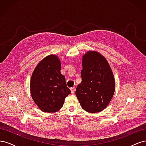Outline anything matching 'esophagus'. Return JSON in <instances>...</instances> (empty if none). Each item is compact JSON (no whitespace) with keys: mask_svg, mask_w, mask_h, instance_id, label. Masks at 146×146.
I'll return each mask as SVG.
<instances>
[{"mask_svg":"<svg viewBox=\"0 0 146 146\" xmlns=\"http://www.w3.org/2000/svg\"><path fill=\"white\" fill-rule=\"evenodd\" d=\"M70 91H71L72 94H74L75 92V91H76V88H75V87L70 88Z\"/></svg>","mask_w":146,"mask_h":146,"instance_id":"obj_1","label":"esophagus"}]
</instances>
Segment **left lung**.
Instances as JSON below:
<instances>
[{
  "label": "left lung",
  "instance_id": "left-lung-1",
  "mask_svg": "<svg viewBox=\"0 0 146 146\" xmlns=\"http://www.w3.org/2000/svg\"><path fill=\"white\" fill-rule=\"evenodd\" d=\"M82 82L76 95L85 111L96 113L104 110L115 90L112 70L105 57L96 51H88L82 57Z\"/></svg>",
  "mask_w": 146,
  "mask_h": 146
}]
</instances>
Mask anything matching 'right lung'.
I'll return each mask as SVG.
<instances>
[{"instance_id":"1","label":"right lung","mask_w":146,"mask_h":146,"mask_svg":"<svg viewBox=\"0 0 146 146\" xmlns=\"http://www.w3.org/2000/svg\"><path fill=\"white\" fill-rule=\"evenodd\" d=\"M61 61L55 55L44 58L34 69L30 80L32 98L41 111L55 113L62 108L71 93L61 74Z\"/></svg>"}]
</instances>
